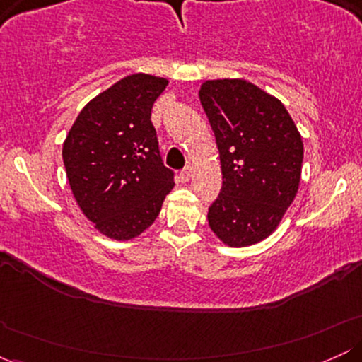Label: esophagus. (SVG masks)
Listing matches in <instances>:
<instances>
[{"mask_svg":"<svg viewBox=\"0 0 362 362\" xmlns=\"http://www.w3.org/2000/svg\"><path fill=\"white\" fill-rule=\"evenodd\" d=\"M190 177H192V167H189V165H187V167L180 172V180L182 182H189Z\"/></svg>","mask_w":362,"mask_h":362,"instance_id":"obj_1","label":"esophagus"}]
</instances>
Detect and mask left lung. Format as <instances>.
<instances>
[{
  "label": "left lung",
  "instance_id": "8db88e82",
  "mask_svg": "<svg viewBox=\"0 0 362 362\" xmlns=\"http://www.w3.org/2000/svg\"><path fill=\"white\" fill-rule=\"evenodd\" d=\"M221 161L223 187L207 213L230 247H248L277 228L300 187L303 141L286 107L245 80L199 90Z\"/></svg>",
  "mask_w": 362,
  "mask_h": 362
}]
</instances>
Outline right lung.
<instances>
[{"label":"right lung","mask_w":362,"mask_h":362,"mask_svg":"<svg viewBox=\"0 0 362 362\" xmlns=\"http://www.w3.org/2000/svg\"><path fill=\"white\" fill-rule=\"evenodd\" d=\"M167 85L151 74L126 76L86 103L66 136L62 161L74 199L109 238L143 233L175 185L151 122Z\"/></svg>","instance_id":"obj_1"}]
</instances>
